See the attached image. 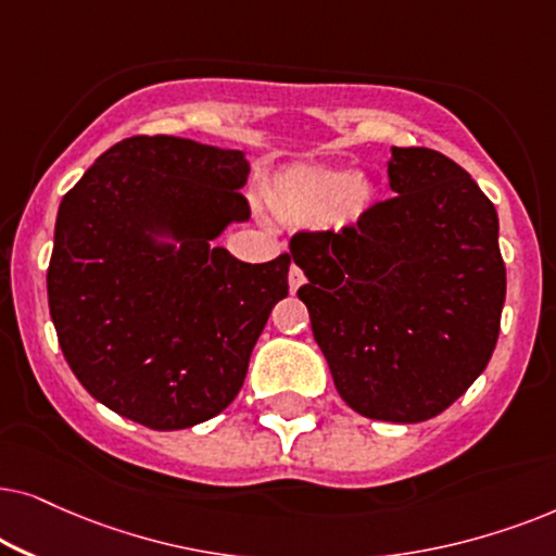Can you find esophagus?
Listing matches in <instances>:
<instances>
[{
	"instance_id": "esophagus-1",
	"label": "esophagus",
	"mask_w": 556,
	"mask_h": 556,
	"mask_svg": "<svg viewBox=\"0 0 556 556\" xmlns=\"http://www.w3.org/2000/svg\"><path fill=\"white\" fill-rule=\"evenodd\" d=\"M302 282H305V274H302L300 266L292 264V269H290V290L294 292Z\"/></svg>"
}]
</instances>
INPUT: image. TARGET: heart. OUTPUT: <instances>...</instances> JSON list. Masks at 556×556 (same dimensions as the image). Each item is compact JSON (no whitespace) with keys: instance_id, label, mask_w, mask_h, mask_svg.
Returning a JSON list of instances; mask_svg holds the SVG:
<instances>
[{"instance_id":"obj_1","label":"heart","mask_w":556,"mask_h":556,"mask_svg":"<svg viewBox=\"0 0 556 556\" xmlns=\"http://www.w3.org/2000/svg\"><path fill=\"white\" fill-rule=\"evenodd\" d=\"M271 211L285 220H317L328 231L358 226L374 203V185L358 173L298 165L279 173L266 188Z\"/></svg>"}]
</instances>
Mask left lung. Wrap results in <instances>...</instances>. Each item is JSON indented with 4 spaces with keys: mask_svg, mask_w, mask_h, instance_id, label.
Wrapping results in <instances>:
<instances>
[{
    "mask_svg": "<svg viewBox=\"0 0 556 556\" xmlns=\"http://www.w3.org/2000/svg\"><path fill=\"white\" fill-rule=\"evenodd\" d=\"M389 185L348 231L292 236L313 336L338 394L368 419L438 417L491 361L506 300L498 213L427 147H391Z\"/></svg>",
    "mask_w": 556,
    "mask_h": 556,
    "instance_id": "obj_1",
    "label": "left lung"
}]
</instances>
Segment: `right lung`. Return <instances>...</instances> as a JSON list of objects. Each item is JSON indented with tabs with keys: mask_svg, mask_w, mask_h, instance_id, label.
I'll list each match as a JSON object with an SVG mask.
<instances>
[{
	"mask_svg": "<svg viewBox=\"0 0 556 556\" xmlns=\"http://www.w3.org/2000/svg\"><path fill=\"white\" fill-rule=\"evenodd\" d=\"M247 177L239 150L142 135L63 195L50 317L71 371L111 412L167 432L216 417L241 391L292 264H247L213 243L249 218Z\"/></svg>",
	"mask_w": 556,
	"mask_h": 556,
	"instance_id": "obj_1",
	"label": "right lung"
}]
</instances>
